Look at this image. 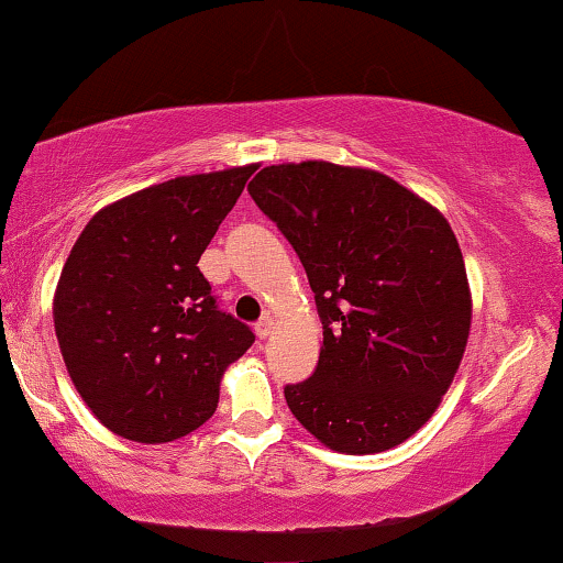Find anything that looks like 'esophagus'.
<instances>
[{
	"mask_svg": "<svg viewBox=\"0 0 563 563\" xmlns=\"http://www.w3.org/2000/svg\"><path fill=\"white\" fill-rule=\"evenodd\" d=\"M273 327H275V319L273 317H262L257 324H254V332H257V338H262L265 340L269 332H273Z\"/></svg>",
	"mask_w": 563,
	"mask_h": 563,
	"instance_id": "34e87169",
	"label": "esophagus"
}]
</instances>
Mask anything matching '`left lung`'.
<instances>
[{
  "label": "left lung",
  "instance_id": "8db88e82",
  "mask_svg": "<svg viewBox=\"0 0 563 563\" xmlns=\"http://www.w3.org/2000/svg\"><path fill=\"white\" fill-rule=\"evenodd\" d=\"M249 195L296 249L324 330L314 374L286 387L290 412L334 452L402 444L439 408L471 334L446 218L379 170L327 161L262 168Z\"/></svg>",
  "mask_w": 563,
  "mask_h": 563
}]
</instances>
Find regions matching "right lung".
Returning a JSON list of instances; mask_svg holds the SVG:
<instances>
[{
	"label": "right lung",
	"mask_w": 563,
	"mask_h": 563,
	"mask_svg": "<svg viewBox=\"0 0 563 563\" xmlns=\"http://www.w3.org/2000/svg\"><path fill=\"white\" fill-rule=\"evenodd\" d=\"M257 166L176 176L106 205L64 262L54 330L69 379L106 429L163 444L218 408L254 343L218 309L197 262Z\"/></svg>",
	"instance_id": "add662e5"
}]
</instances>
